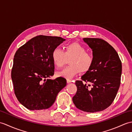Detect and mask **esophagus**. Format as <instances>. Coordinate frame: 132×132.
<instances>
[{
  "label": "esophagus",
  "instance_id": "esophagus-1",
  "mask_svg": "<svg viewBox=\"0 0 132 132\" xmlns=\"http://www.w3.org/2000/svg\"><path fill=\"white\" fill-rule=\"evenodd\" d=\"M71 82H72V80L71 79H67V83H71Z\"/></svg>",
  "mask_w": 132,
  "mask_h": 132
}]
</instances>
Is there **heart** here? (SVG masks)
Segmentation results:
<instances>
[{"label":"heart","instance_id":"obj_1","mask_svg":"<svg viewBox=\"0 0 132 132\" xmlns=\"http://www.w3.org/2000/svg\"><path fill=\"white\" fill-rule=\"evenodd\" d=\"M85 47L79 43H72L66 45L64 52L60 48H55L52 53V58L54 65L61 68L69 60V66L58 72V75L64 78H72L79 71L85 72L88 71L94 61L93 56L86 51Z\"/></svg>","mask_w":132,"mask_h":132}]
</instances>
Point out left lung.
<instances>
[{
	"label": "left lung",
	"instance_id": "obj_1",
	"mask_svg": "<svg viewBox=\"0 0 132 132\" xmlns=\"http://www.w3.org/2000/svg\"><path fill=\"white\" fill-rule=\"evenodd\" d=\"M83 40L93 52L94 61L81 80L75 82L77 91L72 101L80 110L94 113L113 103L121 82L122 64L115 49L106 41L97 38Z\"/></svg>",
	"mask_w": 132,
	"mask_h": 132
}]
</instances>
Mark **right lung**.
Wrapping results in <instances>:
<instances>
[{
    "instance_id": "add662e5",
    "label": "right lung",
    "mask_w": 132,
    "mask_h": 132,
    "mask_svg": "<svg viewBox=\"0 0 132 132\" xmlns=\"http://www.w3.org/2000/svg\"><path fill=\"white\" fill-rule=\"evenodd\" d=\"M65 41L60 37L39 35L20 47L13 58L11 78L14 92L22 105L30 110L50 108L66 80L48 79L54 73L53 50Z\"/></svg>"
}]
</instances>
